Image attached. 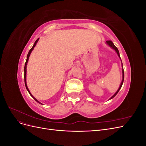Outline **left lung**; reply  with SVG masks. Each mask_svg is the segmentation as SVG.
<instances>
[{"mask_svg":"<svg viewBox=\"0 0 146 146\" xmlns=\"http://www.w3.org/2000/svg\"><path fill=\"white\" fill-rule=\"evenodd\" d=\"M106 42H107V44L108 45H109L110 47H112L113 49H114L115 50V51L117 52V55H118V56H119V58H121V57H120V55H119V50H118V49H117V48L114 45V44H113V42L111 41H110V40H108V41H106ZM122 68H123V66H122ZM122 82H121V85H120V86H119V89H118V90L116 91V92L115 94H114L111 98H110V99H111L112 98H113L114 96H115L117 94V92H119V91L120 90V89L121 88V87H122V84H123V79H124V72H123V69L122 68Z\"/></svg>","mask_w":146,"mask_h":146,"instance_id":"1","label":"left lung"}]
</instances>
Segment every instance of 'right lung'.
<instances>
[{
	"instance_id": "1",
	"label": "right lung",
	"mask_w": 146,
	"mask_h": 146,
	"mask_svg": "<svg viewBox=\"0 0 146 146\" xmlns=\"http://www.w3.org/2000/svg\"><path fill=\"white\" fill-rule=\"evenodd\" d=\"M38 40H39V38H38L36 40V41L35 42V43H34V44H33V47L30 48V50H29V53H28V54H27V60H26V61H25V66H24V82H25V87H26V89L27 90V91H28V92H29V93L30 94V95L32 97V98L36 100L37 102H38V103H39L40 104H41L40 102H39V101H38L36 99H35L34 97L32 95V94L30 93V92L29 91V89H28V88H27V83H26V72H27V69H26V68H27V63H28V60H29V56H30V54H31V52H32V51L33 50V49L34 48V47H35V46H36V43H37V42L38 41Z\"/></svg>"
}]
</instances>
